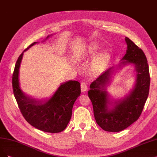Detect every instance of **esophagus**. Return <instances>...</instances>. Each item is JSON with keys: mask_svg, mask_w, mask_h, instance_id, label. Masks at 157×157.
Wrapping results in <instances>:
<instances>
[{"mask_svg": "<svg viewBox=\"0 0 157 157\" xmlns=\"http://www.w3.org/2000/svg\"><path fill=\"white\" fill-rule=\"evenodd\" d=\"M80 87H81V91H82V92H85L86 91H87V84L85 81H82V82H81Z\"/></svg>", "mask_w": 157, "mask_h": 157, "instance_id": "obj_1", "label": "esophagus"}]
</instances>
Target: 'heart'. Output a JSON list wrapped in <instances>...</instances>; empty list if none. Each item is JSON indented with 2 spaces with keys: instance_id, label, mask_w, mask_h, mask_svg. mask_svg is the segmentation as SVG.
Returning a JSON list of instances; mask_svg holds the SVG:
<instances>
[{
  "instance_id": "obj_1",
  "label": "heart",
  "mask_w": 157,
  "mask_h": 157,
  "mask_svg": "<svg viewBox=\"0 0 157 157\" xmlns=\"http://www.w3.org/2000/svg\"><path fill=\"white\" fill-rule=\"evenodd\" d=\"M98 50V46L97 44H91L87 48L83 57H92ZM110 60V55L107 52H101L97 54L93 59L91 66L90 72L93 75H97L102 72L107 66Z\"/></svg>"
}]
</instances>
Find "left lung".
<instances>
[{"instance_id":"8db88e82","label":"left lung","mask_w":157,"mask_h":157,"mask_svg":"<svg viewBox=\"0 0 157 157\" xmlns=\"http://www.w3.org/2000/svg\"><path fill=\"white\" fill-rule=\"evenodd\" d=\"M125 40L128 49L121 64H134L135 66L137 78L133 90L126 97L115 102L113 108H108L109 102L104 86L113 70V67H111L91 84V89L87 93L97 124L109 132L122 131L137 121L149 95L150 75L147 58L142 50L132 40L128 37Z\"/></svg>"}]
</instances>
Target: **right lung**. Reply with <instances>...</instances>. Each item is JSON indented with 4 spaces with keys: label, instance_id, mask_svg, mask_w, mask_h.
Instances as JSON below:
<instances>
[{
    "label": "right lung",
    "instance_id": "1",
    "mask_svg": "<svg viewBox=\"0 0 157 157\" xmlns=\"http://www.w3.org/2000/svg\"><path fill=\"white\" fill-rule=\"evenodd\" d=\"M36 43L25 49L16 62L12 76L13 94L22 116L31 126L45 132L59 133L66 129L70 121L73 104L80 95V83L70 80L62 84L48 100H36L25 95L19 87L18 71L23 53Z\"/></svg>",
    "mask_w": 157,
    "mask_h": 157
}]
</instances>
